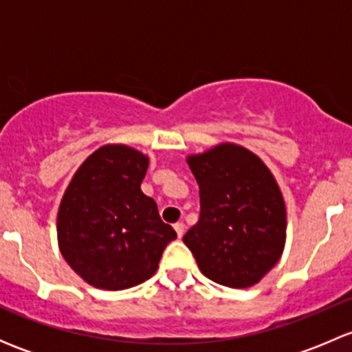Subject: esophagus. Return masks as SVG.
Instances as JSON below:
<instances>
[{"mask_svg": "<svg viewBox=\"0 0 352 352\" xmlns=\"http://www.w3.org/2000/svg\"><path fill=\"white\" fill-rule=\"evenodd\" d=\"M173 228H175V232H177V236H182L184 235V232H186V225H184L182 221H179V223H175V225H173Z\"/></svg>", "mask_w": 352, "mask_h": 352, "instance_id": "34e87169", "label": "esophagus"}]
</instances>
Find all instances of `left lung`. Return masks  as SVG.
Instances as JSON below:
<instances>
[{"instance_id":"left-lung-1","label":"left lung","mask_w":352,"mask_h":352,"mask_svg":"<svg viewBox=\"0 0 352 352\" xmlns=\"http://www.w3.org/2000/svg\"><path fill=\"white\" fill-rule=\"evenodd\" d=\"M199 184V221L184 235L202 274L218 285L248 287L281 258L285 199L257 155L223 143L187 158Z\"/></svg>"}]
</instances>
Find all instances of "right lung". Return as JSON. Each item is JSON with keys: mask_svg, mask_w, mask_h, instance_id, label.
<instances>
[{"mask_svg": "<svg viewBox=\"0 0 352 352\" xmlns=\"http://www.w3.org/2000/svg\"><path fill=\"white\" fill-rule=\"evenodd\" d=\"M146 170L148 156L107 144L81 163L67 186L58 212L59 248L88 285L109 291L141 285L177 239L141 190Z\"/></svg>", "mask_w": 352, "mask_h": 352, "instance_id": "obj_1", "label": "right lung"}]
</instances>
